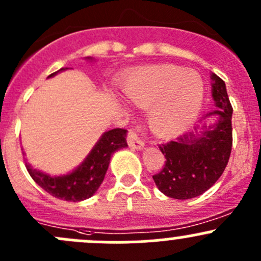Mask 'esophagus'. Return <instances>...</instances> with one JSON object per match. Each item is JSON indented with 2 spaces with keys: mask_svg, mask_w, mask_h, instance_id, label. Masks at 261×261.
Returning <instances> with one entry per match:
<instances>
[{
  "mask_svg": "<svg viewBox=\"0 0 261 261\" xmlns=\"http://www.w3.org/2000/svg\"><path fill=\"white\" fill-rule=\"evenodd\" d=\"M127 144L131 149H141L144 146V141L138 136L134 130H128L127 133Z\"/></svg>",
  "mask_w": 261,
  "mask_h": 261,
  "instance_id": "34e87169",
  "label": "esophagus"
}]
</instances>
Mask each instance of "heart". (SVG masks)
Listing matches in <instances>:
<instances>
[{
	"instance_id": "b5f03b06",
	"label": "heart",
	"mask_w": 261,
	"mask_h": 261,
	"mask_svg": "<svg viewBox=\"0 0 261 261\" xmlns=\"http://www.w3.org/2000/svg\"><path fill=\"white\" fill-rule=\"evenodd\" d=\"M122 96L147 109V122L156 135L173 136L186 130L201 111L204 84L194 70L172 64L136 70L122 81Z\"/></svg>"
}]
</instances>
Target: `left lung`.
<instances>
[{
	"mask_svg": "<svg viewBox=\"0 0 261 261\" xmlns=\"http://www.w3.org/2000/svg\"><path fill=\"white\" fill-rule=\"evenodd\" d=\"M212 97L218 107V122L202 133H189L159 145L165 164L152 175L162 193L170 198L189 199L210 189L222 175L232 149V106L225 82L212 74ZM206 116V117H207Z\"/></svg>",
	"mask_w": 261,
	"mask_h": 261,
	"instance_id": "1",
	"label": "left lung"
}]
</instances>
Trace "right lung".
<instances>
[{"label": "right lung", "mask_w": 261, "mask_h": 261, "mask_svg": "<svg viewBox=\"0 0 261 261\" xmlns=\"http://www.w3.org/2000/svg\"><path fill=\"white\" fill-rule=\"evenodd\" d=\"M63 69L64 68L60 70ZM55 74L57 72L51 73L49 77ZM126 146L125 128H114L102 135L87 159L70 174L50 177L33 169L30 165H26V169L34 181L53 197L68 202H80L93 196L105 179L111 155L116 150Z\"/></svg>", "instance_id": "1"}]
</instances>
